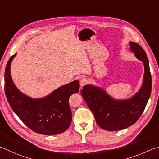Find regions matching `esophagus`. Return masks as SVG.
I'll return each mask as SVG.
<instances>
[{
    "label": "esophagus",
    "mask_w": 159,
    "mask_h": 159,
    "mask_svg": "<svg viewBox=\"0 0 159 159\" xmlns=\"http://www.w3.org/2000/svg\"><path fill=\"white\" fill-rule=\"evenodd\" d=\"M88 82H89V81H88V80L87 79V78H85V77L82 78V79L80 80V86H81V87H83V86L87 84Z\"/></svg>",
    "instance_id": "esophagus-1"
}]
</instances>
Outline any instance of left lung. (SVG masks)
<instances>
[{
  "instance_id": "left-lung-1",
  "label": "left lung",
  "mask_w": 159,
  "mask_h": 159,
  "mask_svg": "<svg viewBox=\"0 0 159 159\" xmlns=\"http://www.w3.org/2000/svg\"><path fill=\"white\" fill-rule=\"evenodd\" d=\"M130 49L144 66L143 87L131 98L116 101L101 88L86 85L81 94L92 111L98 126L106 130H119L135 124L140 117L152 91V76L147 54L138 43L130 42Z\"/></svg>"
}]
</instances>
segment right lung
I'll use <instances>...</instances> for the list:
<instances>
[{
    "label": "right lung",
    "mask_w": 159,
    "mask_h": 159,
    "mask_svg": "<svg viewBox=\"0 0 159 159\" xmlns=\"http://www.w3.org/2000/svg\"><path fill=\"white\" fill-rule=\"evenodd\" d=\"M10 57L5 72V92L7 101L21 121L33 131L43 135H57L68 129L72 121L69 98L79 91L80 83L73 81L59 87L47 97L33 99L20 92L12 82Z\"/></svg>",
    "instance_id": "right-lung-1"
}]
</instances>
